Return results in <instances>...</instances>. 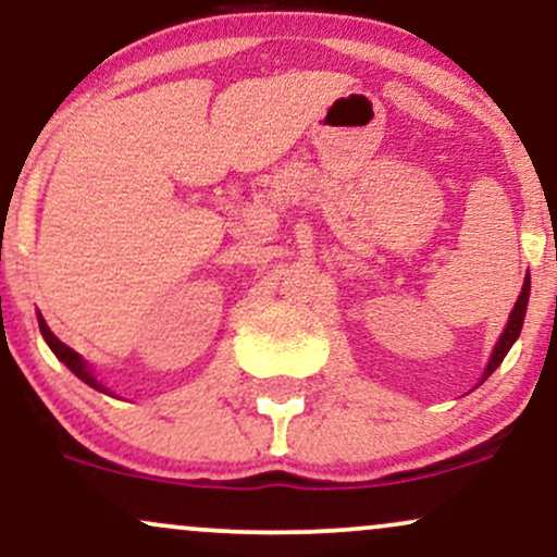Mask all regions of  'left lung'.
Masks as SVG:
<instances>
[{"label": "left lung", "instance_id": "left-lung-1", "mask_svg": "<svg viewBox=\"0 0 557 557\" xmlns=\"http://www.w3.org/2000/svg\"><path fill=\"white\" fill-rule=\"evenodd\" d=\"M529 290H532V277H529V272H527V277H523L521 296H519V300H516L513 311H510V317H508V324H505V330H503L500 341H497L495 350H492V356H490V363H487V369H484V374H482V382L487 380V376H490L492 372H495L497 367H500L503 359H505V354H508V350H510V345H513V343H516V337L521 335V327H523V317H527Z\"/></svg>", "mask_w": 557, "mask_h": 557}]
</instances>
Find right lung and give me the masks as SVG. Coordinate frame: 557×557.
<instances>
[{
  "label": "right lung",
  "mask_w": 557,
  "mask_h": 557,
  "mask_svg": "<svg viewBox=\"0 0 557 557\" xmlns=\"http://www.w3.org/2000/svg\"><path fill=\"white\" fill-rule=\"evenodd\" d=\"M38 327H41V335H44V341H47L49 348L54 350V356H57V359H60L62 363H65V367L70 369V372H73L75 376H78V380L86 382L88 387H94V389H101V393H107V387H104V385H99V382H96V376L91 374V369H88V363L83 361L81 356L75 354L73 348H67V345L62 343L60 337H54V332L47 327V322H44V317H41V314H38Z\"/></svg>",
  "instance_id": "obj_1"
}]
</instances>
